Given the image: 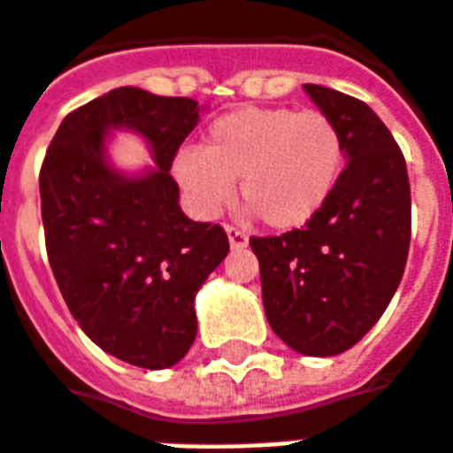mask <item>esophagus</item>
Wrapping results in <instances>:
<instances>
[{"instance_id":"esophagus-1","label":"esophagus","mask_w":453,"mask_h":453,"mask_svg":"<svg viewBox=\"0 0 453 453\" xmlns=\"http://www.w3.org/2000/svg\"><path fill=\"white\" fill-rule=\"evenodd\" d=\"M226 236H229L231 248H246L248 246V236L236 226H226Z\"/></svg>"}]
</instances>
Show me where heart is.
<instances>
[{
  "instance_id": "heart-1",
  "label": "heart",
  "mask_w": 453,
  "mask_h": 453,
  "mask_svg": "<svg viewBox=\"0 0 453 453\" xmlns=\"http://www.w3.org/2000/svg\"><path fill=\"white\" fill-rule=\"evenodd\" d=\"M343 162L339 126L325 111L243 107L212 121L198 150H181L172 174L203 217L219 212L239 181L250 212L294 231L327 205Z\"/></svg>"
}]
</instances>
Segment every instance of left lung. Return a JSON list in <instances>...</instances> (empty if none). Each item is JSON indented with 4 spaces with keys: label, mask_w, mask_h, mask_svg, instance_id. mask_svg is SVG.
Instances as JSON below:
<instances>
[{
    "label": "left lung",
    "mask_w": 453,
    "mask_h": 453,
    "mask_svg": "<svg viewBox=\"0 0 453 453\" xmlns=\"http://www.w3.org/2000/svg\"><path fill=\"white\" fill-rule=\"evenodd\" d=\"M343 141L342 179L322 212L301 229L250 239L260 263L265 315L303 356L351 349L382 318L406 270L411 183L406 159L365 102L305 83Z\"/></svg>",
    "instance_id": "left-lung-1"
}]
</instances>
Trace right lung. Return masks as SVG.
I'll list each match as a JSON object with an SVG mask.
<instances>
[{
  "label": "right lung",
  "mask_w": 453,
  "mask_h": 453,
  "mask_svg": "<svg viewBox=\"0 0 453 453\" xmlns=\"http://www.w3.org/2000/svg\"><path fill=\"white\" fill-rule=\"evenodd\" d=\"M200 111L190 97L110 90L61 121L40 172L47 257L64 301L102 351L138 368H172L188 353L196 294L229 253L219 224L183 214L169 174ZM114 130L141 134L156 165L119 173L106 150Z\"/></svg>",
  "instance_id": "right-lung-1"
}]
</instances>
